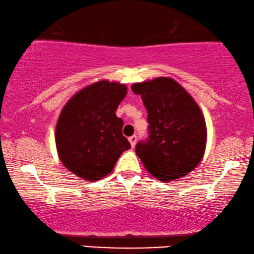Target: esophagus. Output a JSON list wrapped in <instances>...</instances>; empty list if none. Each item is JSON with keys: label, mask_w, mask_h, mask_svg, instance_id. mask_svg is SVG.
Masks as SVG:
<instances>
[{"label": "esophagus", "mask_w": 254, "mask_h": 254, "mask_svg": "<svg viewBox=\"0 0 254 254\" xmlns=\"http://www.w3.org/2000/svg\"><path fill=\"white\" fill-rule=\"evenodd\" d=\"M136 136H135V135H133V136H130V137H128V141H129V143H130V145L131 147H135V144H136Z\"/></svg>", "instance_id": "esophagus-1"}]
</instances>
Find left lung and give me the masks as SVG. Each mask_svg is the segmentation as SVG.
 <instances>
[{"instance_id": "obj_1", "label": "left lung", "mask_w": 254, "mask_h": 254, "mask_svg": "<svg viewBox=\"0 0 254 254\" xmlns=\"http://www.w3.org/2000/svg\"><path fill=\"white\" fill-rule=\"evenodd\" d=\"M148 112L149 138L138 142L136 155L159 182H172L199 165L206 150L207 126L193 97L171 77L134 83Z\"/></svg>"}]
</instances>
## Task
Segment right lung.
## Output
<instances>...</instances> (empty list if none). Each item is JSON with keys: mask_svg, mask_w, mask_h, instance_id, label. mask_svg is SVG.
Listing matches in <instances>:
<instances>
[{"mask_svg": "<svg viewBox=\"0 0 254 254\" xmlns=\"http://www.w3.org/2000/svg\"><path fill=\"white\" fill-rule=\"evenodd\" d=\"M127 95L126 84L107 79L79 90L65 103L55 127V144L64 168L86 182L112 171L130 148L116 111Z\"/></svg>", "mask_w": 254, "mask_h": 254, "instance_id": "obj_1", "label": "right lung"}]
</instances>
